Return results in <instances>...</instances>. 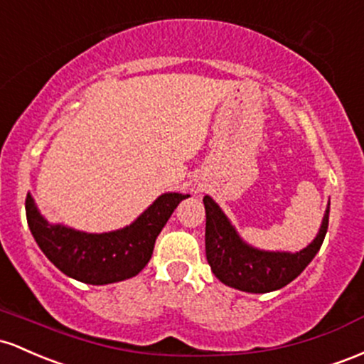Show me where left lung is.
<instances>
[{"label": "left lung", "mask_w": 364, "mask_h": 364, "mask_svg": "<svg viewBox=\"0 0 364 364\" xmlns=\"http://www.w3.org/2000/svg\"><path fill=\"white\" fill-rule=\"evenodd\" d=\"M206 210V259L220 282L244 292L264 294L279 291L299 277L323 244L328 228L330 203L320 232L299 252L261 251L240 239L230 220L210 196L203 199Z\"/></svg>", "instance_id": "1"}]
</instances>
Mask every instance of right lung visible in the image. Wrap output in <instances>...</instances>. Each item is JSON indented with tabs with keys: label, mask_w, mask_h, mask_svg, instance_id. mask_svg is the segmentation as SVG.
I'll return each instance as SVG.
<instances>
[{
	"label": "right lung",
	"mask_w": 364,
	"mask_h": 364,
	"mask_svg": "<svg viewBox=\"0 0 364 364\" xmlns=\"http://www.w3.org/2000/svg\"><path fill=\"white\" fill-rule=\"evenodd\" d=\"M189 194H161L136 222L120 230L87 234L65 225H51L27 194V223L46 258L67 277L91 285H105L136 277L148 264L161 228Z\"/></svg>",
	"instance_id": "right-lung-1"
}]
</instances>
